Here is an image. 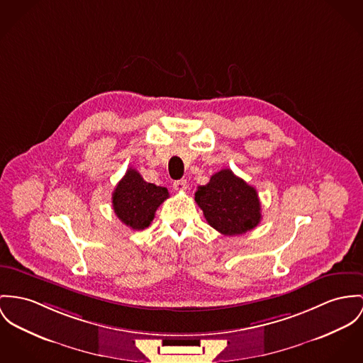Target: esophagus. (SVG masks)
Wrapping results in <instances>:
<instances>
[{"label":"esophagus","instance_id":"obj_1","mask_svg":"<svg viewBox=\"0 0 363 363\" xmlns=\"http://www.w3.org/2000/svg\"><path fill=\"white\" fill-rule=\"evenodd\" d=\"M172 186H174V189H175V191H178V192H184V191H186L188 184H186V179H179V181H175V182L172 184Z\"/></svg>","mask_w":363,"mask_h":363}]
</instances>
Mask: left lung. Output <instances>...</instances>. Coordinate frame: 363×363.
<instances>
[{
  "label": "left lung",
  "instance_id": "obj_1",
  "mask_svg": "<svg viewBox=\"0 0 363 363\" xmlns=\"http://www.w3.org/2000/svg\"><path fill=\"white\" fill-rule=\"evenodd\" d=\"M195 200L208 225L225 236L246 233L261 221L257 191L228 168L216 172L207 185L199 186Z\"/></svg>",
  "mask_w": 363,
  "mask_h": 363
}]
</instances>
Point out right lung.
Masks as SVG:
<instances>
[{"label": "right lung", "instance_id": "add662e5", "mask_svg": "<svg viewBox=\"0 0 363 363\" xmlns=\"http://www.w3.org/2000/svg\"><path fill=\"white\" fill-rule=\"evenodd\" d=\"M166 199L167 188L146 182L137 169L128 168L113 192V210L121 223L140 230L150 225Z\"/></svg>", "mask_w": 363, "mask_h": 363}]
</instances>
